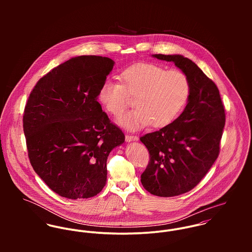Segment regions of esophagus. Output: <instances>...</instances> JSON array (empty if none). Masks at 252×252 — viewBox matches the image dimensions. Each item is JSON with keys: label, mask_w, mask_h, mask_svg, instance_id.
Returning a JSON list of instances; mask_svg holds the SVG:
<instances>
[{"label": "esophagus", "mask_w": 252, "mask_h": 252, "mask_svg": "<svg viewBox=\"0 0 252 252\" xmlns=\"http://www.w3.org/2000/svg\"><path fill=\"white\" fill-rule=\"evenodd\" d=\"M139 138L137 136H132V135H126L125 136V141L130 143V142H135V141H138Z\"/></svg>", "instance_id": "obj_1"}]
</instances>
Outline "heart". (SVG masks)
Wrapping results in <instances>:
<instances>
[{
    "label": "heart",
    "instance_id": "b5f03b06",
    "mask_svg": "<svg viewBox=\"0 0 252 252\" xmlns=\"http://www.w3.org/2000/svg\"><path fill=\"white\" fill-rule=\"evenodd\" d=\"M122 82L106 80L100 87L99 100L114 116L121 114L135 97L137 108L117 122L126 129L145 126L163 127L173 122L185 107L191 93L188 76L179 70L167 71L152 63H139L121 73Z\"/></svg>",
    "mask_w": 252,
    "mask_h": 252
}]
</instances>
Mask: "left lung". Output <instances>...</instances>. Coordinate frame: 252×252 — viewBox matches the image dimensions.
Instances as JSON below:
<instances>
[{"instance_id":"8db88e82","label":"left lung","mask_w":252,"mask_h":252,"mask_svg":"<svg viewBox=\"0 0 252 252\" xmlns=\"http://www.w3.org/2000/svg\"><path fill=\"white\" fill-rule=\"evenodd\" d=\"M174 62L191 84L187 105L180 116L162 129L141 137L150 161L141 176L145 190L174 197L193 189L216 162L225 125V111L216 83L182 55L154 54Z\"/></svg>"}]
</instances>
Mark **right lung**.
I'll use <instances>...</instances> for the list:
<instances>
[{
    "instance_id": "add662e5",
    "label": "right lung",
    "mask_w": 252,
    "mask_h": 252,
    "mask_svg": "<svg viewBox=\"0 0 252 252\" xmlns=\"http://www.w3.org/2000/svg\"><path fill=\"white\" fill-rule=\"evenodd\" d=\"M108 57H72L42 76L23 115L30 163L58 195L96 196L107 182L109 152L125 141L97 101L112 71Z\"/></svg>"
}]
</instances>
